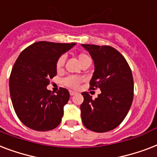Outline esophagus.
I'll return each mask as SVG.
<instances>
[{
  "mask_svg": "<svg viewBox=\"0 0 157 157\" xmlns=\"http://www.w3.org/2000/svg\"><path fill=\"white\" fill-rule=\"evenodd\" d=\"M70 96H74L76 94V92H74V91H70Z\"/></svg>",
  "mask_w": 157,
  "mask_h": 157,
  "instance_id": "1",
  "label": "esophagus"
}]
</instances>
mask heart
I'll return each instance as SVG.
<instances>
[{
  "label": "heart",
  "mask_w": 157,
  "mask_h": 157,
  "mask_svg": "<svg viewBox=\"0 0 157 157\" xmlns=\"http://www.w3.org/2000/svg\"><path fill=\"white\" fill-rule=\"evenodd\" d=\"M77 58L78 59V61L80 62V64L82 65L86 62L91 61V58L89 57V56H87V54L85 53H79L78 54ZM65 57L64 56H60L56 59V70L57 72H59L63 70V67H64V65H65ZM83 81V78L80 76H74V75H70V76H68V77L63 78L61 81L62 84L65 86V87H70V88H73V89H75L77 88L81 82Z\"/></svg>",
  "instance_id": "1"
}]
</instances>
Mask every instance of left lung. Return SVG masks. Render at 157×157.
<instances>
[{"label":"left lung","mask_w":157,"mask_h":157,"mask_svg":"<svg viewBox=\"0 0 157 157\" xmlns=\"http://www.w3.org/2000/svg\"><path fill=\"white\" fill-rule=\"evenodd\" d=\"M91 55L95 71L90 89L100 88L101 93L94 100L83 92L80 105L81 118L87 128L97 133L108 132L124 120L133 99V78L128 62L110 46L82 44Z\"/></svg>","instance_id":"left-lung-1"}]
</instances>
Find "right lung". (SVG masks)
Returning a JSON list of instances; mask_svg holds the SVG:
<instances>
[{
	"label": "right lung",
	"instance_id": "right-lung-1",
	"mask_svg": "<svg viewBox=\"0 0 157 157\" xmlns=\"http://www.w3.org/2000/svg\"><path fill=\"white\" fill-rule=\"evenodd\" d=\"M75 45L37 42L17 58L10 76V93L17 116L29 128L49 131L61 122L70 92L60 87L54 94L47 87L56 75V59Z\"/></svg>",
	"mask_w": 157,
	"mask_h": 157
}]
</instances>
